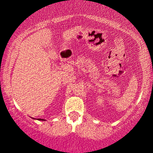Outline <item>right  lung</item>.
<instances>
[{"label":"right lung","instance_id":"add662e5","mask_svg":"<svg viewBox=\"0 0 153 153\" xmlns=\"http://www.w3.org/2000/svg\"><path fill=\"white\" fill-rule=\"evenodd\" d=\"M37 120H39V121H44V119H41V118H38V119Z\"/></svg>","mask_w":153,"mask_h":153}]
</instances>
